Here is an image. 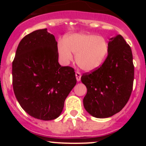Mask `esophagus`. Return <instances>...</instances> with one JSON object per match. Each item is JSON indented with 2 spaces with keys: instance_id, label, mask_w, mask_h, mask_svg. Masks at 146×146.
<instances>
[{
  "instance_id": "obj_1",
  "label": "esophagus",
  "mask_w": 146,
  "mask_h": 146,
  "mask_svg": "<svg viewBox=\"0 0 146 146\" xmlns=\"http://www.w3.org/2000/svg\"><path fill=\"white\" fill-rule=\"evenodd\" d=\"M76 77L78 82L80 81V79H81V74H80L79 72H76Z\"/></svg>"
}]
</instances>
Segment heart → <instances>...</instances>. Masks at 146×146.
<instances>
[{
	"label": "heart",
	"instance_id": "obj_1",
	"mask_svg": "<svg viewBox=\"0 0 146 146\" xmlns=\"http://www.w3.org/2000/svg\"><path fill=\"white\" fill-rule=\"evenodd\" d=\"M109 44L99 35L78 33L69 35L60 42L58 53L63 64H68L76 54V63L82 70L91 72L99 68L109 53Z\"/></svg>",
	"mask_w": 146,
	"mask_h": 146
}]
</instances>
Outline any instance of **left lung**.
I'll list each match as a JSON object with an SVG mask.
<instances>
[{
    "mask_svg": "<svg viewBox=\"0 0 146 146\" xmlns=\"http://www.w3.org/2000/svg\"><path fill=\"white\" fill-rule=\"evenodd\" d=\"M108 44V55L102 65L81 77L88 90L84 107L96 118H108L119 112L133 89L134 66L130 46L120 35L109 39Z\"/></svg>",
    "mask_w": 146,
    "mask_h": 146,
    "instance_id": "8db88e82",
    "label": "left lung"
}]
</instances>
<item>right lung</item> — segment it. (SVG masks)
Segmentation results:
<instances>
[{"label":"right lung","mask_w":146,"mask_h":146,"mask_svg":"<svg viewBox=\"0 0 146 146\" xmlns=\"http://www.w3.org/2000/svg\"><path fill=\"white\" fill-rule=\"evenodd\" d=\"M55 36L47 29L26 35L13 62V90L22 108L44 121L61 115L65 100L76 84L73 68L58 64Z\"/></svg>","instance_id":"1"}]
</instances>
